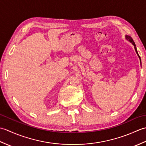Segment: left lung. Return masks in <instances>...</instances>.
I'll list each match as a JSON object with an SVG mask.
<instances>
[{"mask_svg": "<svg viewBox=\"0 0 146 146\" xmlns=\"http://www.w3.org/2000/svg\"><path fill=\"white\" fill-rule=\"evenodd\" d=\"M126 38L127 39H129V41H131L132 43V44L134 45V46H135V51H136V52H137V54H138V56H139V58H140V56H139V54H138V52H137V49H136V48H135V42H134V40L132 39V38H131V36H126Z\"/></svg>", "mask_w": 146, "mask_h": 146, "instance_id": "obj_1", "label": "left lung"}]
</instances>
